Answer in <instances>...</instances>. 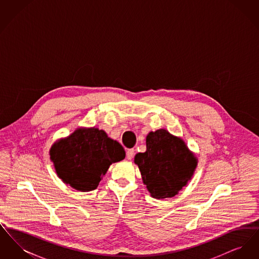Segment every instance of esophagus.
I'll use <instances>...</instances> for the list:
<instances>
[{"instance_id": "obj_1", "label": "esophagus", "mask_w": 259, "mask_h": 259, "mask_svg": "<svg viewBox=\"0 0 259 259\" xmlns=\"http://www.w3.org/2000/svg\"><path fill=\"white\" fill-rule=\"evenodd\" d=\"M134 154H135V150L133 148L131 149H128L127 152H126V157L128 160H131L133 157H134Z\"/></svg>"}]
</instances>
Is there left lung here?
<instances>
[{"label":"left lung","instance_id":"obj_1","mask_svg":"<svg viewBox=\"0 0 259 259\" xmlns=\"http://www.w3.org/2000/svg\"><path fill=\"white\" fill-rule=\"evenodd\" d=\"M146 145L147 150L137 153L134 162L150 196H176L192 179L197 157L181 137L172 135L166 129L149 132Z\"/></svg>","mask_w":259,"mask_h":259}]
</instances>
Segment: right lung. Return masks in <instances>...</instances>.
<instances>
[{
	"mask_svg": "<svg viewBox=\"0 0 259 259\" xmlns=\"http://www.w3.org/2000/svg\"><path fill=\"white\" fill-rule=\"evenodd\" d=\"M58 178L77 191L97 188L112 163L125 158L123 147L95 127H80L50 149Z\"/></svg>",
	"mask_w": 259,
	"mask_h": 259,
	"instance_id": "right-lung-1",
	"label": "right lung"
}]
</instances>
